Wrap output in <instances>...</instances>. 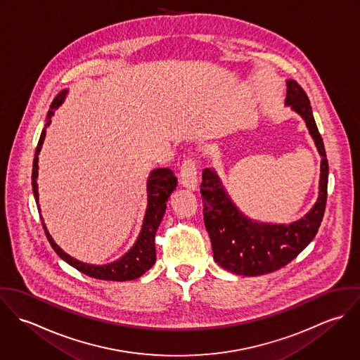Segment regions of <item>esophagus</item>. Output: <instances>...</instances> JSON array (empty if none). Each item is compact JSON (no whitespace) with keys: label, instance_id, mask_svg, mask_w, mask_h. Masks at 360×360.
Here are the masks:
<instances>
[{"label":"esophagus","instance_id":"esophagus-1","mask_svg":"<svg viewBox=\"0 0 360 360\" xmlns=\"http://www.w3.org/2000/svg\"><path fill=\"white\" fill-rule=\"evenodd\" d=\"M198 167L197 162L194 158H186L181 165H180V177H181V184L186 188L195 190L198 186Z\"/></svg>","mask_w":360,"mask_h":360}]
</instances>
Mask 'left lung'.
Returning <instances> with one entry per match:
<instances>
[{
	"mask_svg": "<svg viewBox=\"0 0 360 360\" xmlns=\"http://www.w3.org/2000/svg\"><path fill=\"white\" fill-rule=\"evenodd\" d=\"M285 103L291 105L305 119L309 133L323 158L319 200L307 216L291 224L252 221L233 205L216 173L212 169L202 172L204 221L210 237L213 257L223 269L236 274L259 276L281 269L308 247L324 216L328 162L308 96L295 80L287 82Z\"/></svg>",
	"mask_w": 360,
	"mask_h": 360,
	"instance_id": "1",
	"label": "left lung"
}]
</instances>
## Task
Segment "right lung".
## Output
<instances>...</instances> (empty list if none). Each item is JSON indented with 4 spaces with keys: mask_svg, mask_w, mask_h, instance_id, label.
<instances>
[{
    "mask_svg": "<svg viewBox=\"0 0 360 360\" xmlns=\"http://www.w3.org/2000/svg\"><path fill=\"white\" fill-rule=\"evenodd\" d=\"M65 94H66V90L59 91L56 94V97L52 100L51 106H50V110L47 115L46 127L51 123V116L53 113L52 110L62 103L65 98ZM46 127L43 129L39 144L36 147V155H34V160H33V172H32L33 194H34L37 204H39V191H37V181H36L37 170H39L37 162H39V154H40V150H41V146H43V141L46 137ZM176 186H177V179L170 169L160 167V169H155L151 172L148 183H147L148 206H147L141 233H140L136 244L133 245V248L124 257H122L119 260L109 263V264L94 266V264H87V263L76 260L75 257H69L53 243L50 233L47 231L46 224L43 221V217H41V224H43L44 233L47 236V240L50 241V244H51L53 251L58 254V257H62L66 263H69L79 271H82L90 277L98 278V280H109V281L134 280V278H139L140 276H143L147 270H150L155 263V259H156L155 234L162 221L163 213L166 210V202H167L170 194L176 190ZM39 213H40V209H39Z\"/></svg>",
    "mask_w": 360,
    "mask_h": 360,
    "instance_id": "add662e5",
    "label": "right lung"
}]
</instances>
